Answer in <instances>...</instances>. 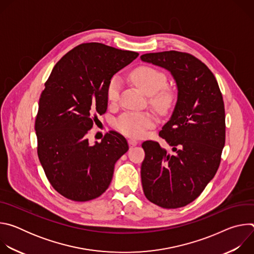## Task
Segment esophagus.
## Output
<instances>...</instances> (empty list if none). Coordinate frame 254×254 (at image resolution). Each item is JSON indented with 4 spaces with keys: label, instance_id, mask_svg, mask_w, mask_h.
I'll return each mask as SVG.
<instances>
[{
    "label": "esophagus",
    "instance_id": "esophagus-1",
    "mask_svg": "<svg viewBox=\"0 0 254 254\" xmlns=\"http://www.w3.org/2000/svg\"><path fill=\"white\" fill-rule=\"evenodd\" d=\"M128 144H129V147H134L137 144V140L135 138L130 137V138H128Z\"/></svg>",
    "mask_w": 254,
    "mask_h": 254
}]
</instances>
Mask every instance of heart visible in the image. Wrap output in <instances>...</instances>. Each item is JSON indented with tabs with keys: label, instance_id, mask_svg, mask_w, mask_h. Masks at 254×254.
Masks as SVG:
<instances>
[{
	"label": "heart",
	"instance_id": "heart-1",
	"mask_svg": "<svg viewBox=\"0 0 254 254\" xmlns=\"http://www.w3.org/2000/svg\"><path fill=\"white\" fill-rule=\"evenodd\" d=\"M131 79L144 92L152 96L153 104L161 112H165L172 101L169 91L161 90L166 84V76L162 72L151 67H139L132 71ZM122 87V80L119 76H114L108 83L106 96L110 102H116L119 98ZM157 118L152 113H127L117 122L118 128L130 136H141L148 128L156 125Z\"/></svg>",
	"mask_w": 254,
	"mask_h": 254
}]
</instances>
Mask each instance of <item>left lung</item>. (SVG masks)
Instances as JSON below:
<instances>
[{"mask_svg":"<svg viewBox=\"0 0 254 254\" xmlns=\"http://www.w3.org/2000/svg\"><path fill=\"white\" fill-rule=\"evenodd\" d=\"M140 60L169 71L177 101L160 135L172 147L146 140L140 177L144 196L167 209L184 207L205 189L218 170L225 144V111L218 83L199 59L178 51L148 53Z\"/></svg>","mask_w":254,"mask_h":254,"instance_id":"obj_1","label":"left lung"}]
</instances>
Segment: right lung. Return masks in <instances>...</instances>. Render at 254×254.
<instances>
[{
	"mask_svg": "<svg viewBox=\"0 0 254 254\" xmlns=\"http://www.w3.org/2000/svg\"><path fill=\"white\" fill-rule=\"evenodd\" d=\"M137 53L101 43L81 44L54 66L39 100L35 123L38 157L52 187L67 199L84 202L105 192L128 143L117 131L89 143L96 115L107 110L113 76Z\"/></svg>",
	"mask_w": 254,
	"mask_h": 254,
	"instance_id": "1",
	"label": "right lung"
}]
</instances>
